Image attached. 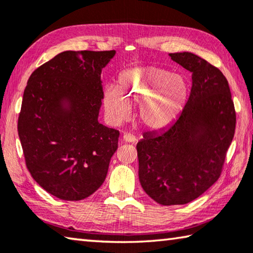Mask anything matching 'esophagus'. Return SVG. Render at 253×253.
<instances>
[{
    "label": "esophagus",
    "instance_id": "obj_1",
    "mask_svg": "<svg viewBox=\"0 0 253 253\" xmlns=\"http://www.w3.org/2000/svg\"><path fill=\"white\" fill-rule=\"evenodd\" d=\"M123 140H124V142H126V143H135L137 138L134 135L127 134V132H126V134L123 135Z\"/></svg>",
    "mask_w": 253,
    "mask_h": 253
}]
</instances>
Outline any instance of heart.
Instances as JSON below:
<instances>
[{
  "label": "heart",
  "mask_w": 253,
  "mask_h": 253,
  "mask_svg": "<svg viewBox=\"0 0 253 253\" xmlns=\"http://www.w3.org/2000/svg\"><path fill=\"white\" fill-rule=\"evenodd\" d=\"M188 100V85L175 72L153 66L122 72L117 87L104 92V106L111 122L129 116L130 105L139 104L138 119L151 129H163L176 121Z\"/></svg>",
  "instance_id": "obj_1"
}]
</instances>
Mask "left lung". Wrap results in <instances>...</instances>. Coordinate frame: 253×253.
I'll list each match as a JSON object with an SVG mask.
<instances>
[{"label": "left lung", "mask_w": 253, "mask_h": 253, "mask_svg": "<svg viewBox=\"0 0 253 253\" xmlns=\"http://www.w3.org/2000/svg\"><path fill=\"white\" fill-rule=\"evenodd\" d=\"M169 55L192 72L187 104L168 129L147 132L136 148L146 194L162 205H178L198 199L219 179L237 116L228 80L216 67L191 52Z\"/></svg>", "instance_id": "8db88e82"}]
</instances>
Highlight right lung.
<instances>
[{
    "instance_id": "right-lung-1",
    "label": "right lung",
    "mask_w": 253,
    "mask_h": 253,
    "mask_svg": "<svg viewBox=\"0 0 253 253\" xmlns=\"http://www.w3.org/2000/svg\"><path fill=\"white\" fill-rule=\"evenodd\" d=\"M115 53L65 51L28 80L18 119L25 165L55 198L84 200L105 181L119 131L98 122L104 98L100 75Z\"/></svg>"
}]
</instances>
